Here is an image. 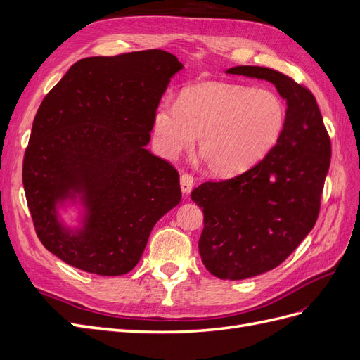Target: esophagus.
<instances>
[{
  "mask_svg": "<svg viewBox=\"0 0 360 360\" xmlns=\"http://www.w3.org/2000/svg\"><path fill=\"white\" fill-rule=\"evenodd\" d=\"M180 188H181V192L184 195L191 193V191L193 188V177L189 176V174H181V176H180Z\"/></svg>",
  "mask_w": 360,
  "mask_h": 360,
  "instance_id": "34e87169",
  "label": "esophagus"
}]
</instances>
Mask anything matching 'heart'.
<instances>
[{
    "label": "heart",
    "mask_w": 360,
    "mask_h": 360,
    "mask_svg": "<svg viewBox=\"0 0 360 360\" xmlns=\"http://www.w3.org/2000/svg\"><path fill=\"white\" fill-rule=\"evenodd\" d=\"M287 123L282 97L266 89L209 82L189 86L177 103L162 102L153 114V138L165 158L198 151L221 177L252 168L278 144Z\"/></svg>",
    "instance_id": "b5f03b06"
}]
</instances>
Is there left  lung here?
<instances>
[{
    "label": "left lung",
    "mask_w": 360,
    "mask_h": 360,
    "mask_svg": "<svg viewBox=\"0 0 360 360\" xmlns=\"http://www.w3.org/2000/svg\"><path fill=\"white\" fill-rule=\"evenodd\" d=\"M226 73L274 84L287 102L284 134L263 160L191 193L204 213L198 249L205 269L216 278L240 281L278 267L309 234L332 150L309 90L269 68L236 66Z\"/></svg>",
    "instance_id": "left-lung-1"
}]
</instances>
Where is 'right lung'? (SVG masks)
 Masks as SVG:
<instances>
[{"label":"right lung","instance_id":"right-lung-1","mask_svg":"<svg viewBox=\"0 0 360 360\" xmlns=\"http://www.w3.org/2000/svg\"><path fill=\"white\" fill-rule=\"evenodd\" d=\"M181 69L160 49L89 57L43 99L22 181L40 242L64 263L101 276L127 274L156 222L180 202L179 172L146 146L156 106ZM70 208L76 226L62 217Z\"/></svg>","mask_w":360,"mask_h":360}]
</instances>
